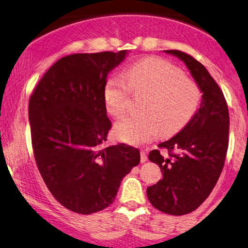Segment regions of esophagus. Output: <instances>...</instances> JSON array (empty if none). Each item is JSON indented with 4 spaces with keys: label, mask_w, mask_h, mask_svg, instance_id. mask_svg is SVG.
I'll return each instance as SVG.
<instances>
[{
    "label": "esophagus",
    "mask_w": 248,
    "mask_h": 248,
    "mask_svg": "<svg viewBox=\"0 0 248 248\" xmlns=\"http://www.w3.org/2000/svg\"><path fill=\"white\" fill-rule=\"evenodd\" d=\"M146 160H147L146 152L144 151V150H142V151H140V162H145Z\"/></svg>",
    "instance_id": "obj_1"
}]
</instances>
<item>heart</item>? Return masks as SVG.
<instances>
[{
    "mask_svg": "<svg viewBox=\"0 0 248 248\" xmlns=\"http://www.w3.org/2000/svg\"><path fill=\"white\" fill-rule=\"evenodd\" d=\"M126 81L111 78L104 88V104L109 114L121 117L128 108L129 88L146 92L140 114H131L117 122L115 136L122 142L140 145L160 131L168 136L187 124L199 108L202 93L183 72L162 58L150 57L127 68Z\"/></svg>",
    "mask_w": 248,
    "mask_h": 248,
    "instance_id": "obj_1",
    "label": "heart"
}]
</instances>
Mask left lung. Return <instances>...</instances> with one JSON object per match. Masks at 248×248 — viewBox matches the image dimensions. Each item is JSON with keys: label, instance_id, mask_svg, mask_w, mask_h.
Here are the masks:
<instances>
[{"label": "left lung", "instance_id": "8db88e82", "mask_svg": "<svg viewBox=\"0 0 248 248\" xmlns=\"http://www.w3.org/2000/svg\"><path fill=\"white\" fill-rule=\"evenodd\" d=\"M186 64L202 93L193 118L170 140L159 144L149 159L159 165L162 177L146 189L153 207L170 215L193 212L214 189L224 166L229 143V111L223 93L202 64L178 50H165ZM174 153L173 154L172 152Z\"/></svg>", "mask_w": 248, "mask_h": 248}]
</instances>
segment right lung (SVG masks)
I'll use <instances>...</instances> for the list:
<instances>
[{
	"label": "right lung",
	"mask_w": 248,
	"mask_h": 248,
	"mask_svg": "<svg viewBox=\"0 0 248 248\" xmlns=\"http://www.w3.org/2000/svg\"><path fill=\"white\" fill-rule=\"evenodd\" d=\"M128 52L74 54L59 59L28 103L41 176L56 200L79 214L111 205L122 178L140 164V151L133 146L101 149L111 128L104 104L106 78Z\"/></svg>",
	"instance_id": "right-lung-1"
}]
</instances>
